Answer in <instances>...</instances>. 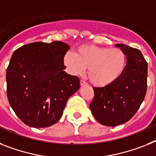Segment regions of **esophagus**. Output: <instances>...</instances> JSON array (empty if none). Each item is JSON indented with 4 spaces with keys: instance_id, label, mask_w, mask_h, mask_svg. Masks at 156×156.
<instances>
[{
    "instance_id": "1",
    "label": "esophagus",
    "mask_w": 156,
    "mask_h": 156,
    "mask_svg": "<svg viewBox=\"0 0 156 156\" xmlns=\"http://www.w3.org/2000/svg\"><path fill=\"white\" fill-rule=\"evenodd\" d=\"M80 85L81 86H86V85H87V83H86L85 81L83 80H80Z\"/></svg>"
}]
</instances>
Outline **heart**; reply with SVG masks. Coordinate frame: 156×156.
Returning a JSON list of instances; mask_svg holds the SVG:
<instances>
[{
	"label": "heart",
	"mask_w": 156,
	"mask_h": 156,
	"mask_svg": "<svg viewBox=\"0 0 156 156\" xmlns=\"http://www.w3.org/2000/svg\"><path fill=\"white\" fill-rule=\"evenodd\" d=\"M126 63V55L120 48L93 44L79 46L75 53L68 52L64 56V64L69 73L80 75L87 68V78L97 87L115 82L123 73Z\"/></svg>",
	"instance_id": "b5f03b06"
}]
</instances>
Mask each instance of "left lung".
<instances>
[{"instance_id": "obj_1", "label": "left lung", "mask_w": 156, "mask_h": 156, "mask_svg": "<svg viewBox=\"0 0 156 156\" xmlns=\"http://www.w3.org/2000/svg\"><path fill=\"white\" fill-rule=\"evenodd\" d=\"M124 52L127 64L115 82L103 87H93L94 98L90 110L103 125L115 127L126 123L136 114L147 92V63L140 50L115 44Z\"/></svg>"}]
</instances>
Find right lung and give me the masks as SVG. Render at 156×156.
Wrapping results in <instances>:
<instances>
[{"label":"right lung","mask_w":156,"mask_h":156,"mask_svg":"<svg viewBox=\"0 0 156 156\" xmlns=\"http://www.w3.org/2000/svg\"><path fill=\"white\" fill-rule=\"evenodd\" d=\"M69 45L61 41L35 42L14 51L6 71L10 106L26 125L47 127L62 116L80 80L64 69Z\"/></svg>","instance_id":"add662e5"}]
</instances>
